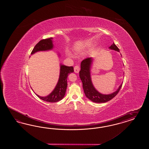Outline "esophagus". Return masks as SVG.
Instances as JSON below:
<instances>
[{
    "mask_svg": "<svg viewBox=\"0 0 149 149\" xmlns=\"http://www.w3.org/2000/svg\"><path fill=\"white\" fill-rule=\"evenodd\" d=\"M80 70V68L79 65H76L75 67H74V72H76V73H78L79 72Z\"/></svg>",
    "mask_w": 149,
    "mask_h": 149,
    "instance_id": "esophagus-1",
    "label": "esophagus"
}]
</instances>
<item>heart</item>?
<instances>
[{
  "label": "heart",
  "instance_id": "obj_1",
  "mask_svg": "<svg viewBox=\"0 0 149 149\" xmlns=\"http://www.w3.org/2000/svg\"><path fill=\"white\" fill-rule=\"evenodd\" d=\"M66 54L68 56V57H72V55L71 54V53H70V52H67Z\"/></svg>",
  "mask_w": 149,
  "mask_h": 149
}]
</instances>
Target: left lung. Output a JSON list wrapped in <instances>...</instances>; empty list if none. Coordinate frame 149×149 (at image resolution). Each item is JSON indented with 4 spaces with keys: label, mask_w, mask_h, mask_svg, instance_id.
I'll return each mask as SVG.
<instances>
[{
    "label": "left lung",
    "mask_w": 149,
    "mask_h": 149,
    "mask_svg": "<svg viewBox=\"0 0 149 149\" xmlns=\"http://www.w3.org/2000/svg\"><path fill=\"white\" fill-rule=\"evenodd\" d=\"M109 49L120 52L118 48L114 44V42H113V44L109 47ZM93 58L90 57L83 60L81 62V70L79 72V76L82 83L83 89L86 97L91 101L97 103H105L113 99L117 95L122 87V83L119 86L117 90L112 93L104 95L99 92L95 88L91 79V68L93 63Z\"/></svg>",
    "instance_id": "1"
}]
</instances>
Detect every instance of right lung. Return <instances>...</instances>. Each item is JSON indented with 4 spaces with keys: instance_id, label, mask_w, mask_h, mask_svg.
<instances>
[{
    "instance_id": "add662e5",
    "label": "right lung",
    "mask_w": 149,
    "mask_h": 149,
    "mask_svg": "<svg viewBox=\"0 0 149 149\" xmlns=\"http://www.w3.org/2000/svg\"><path fill=\"white\" fill-rule=\"evenodd\" d=\"M52 39L53 38H50L40 41L32 50L31 54H34L39 51H46L52 50L54 48ZM58 54L60 56L59 54ZM73 72V67H68L61 64L58 81L54 87V90L50 94L45 97H41L36 93V95L40 99L47 102L54 103L62 100L65 95L67 87V77L69 74Z\"/></svg>"
}]
</instances>
